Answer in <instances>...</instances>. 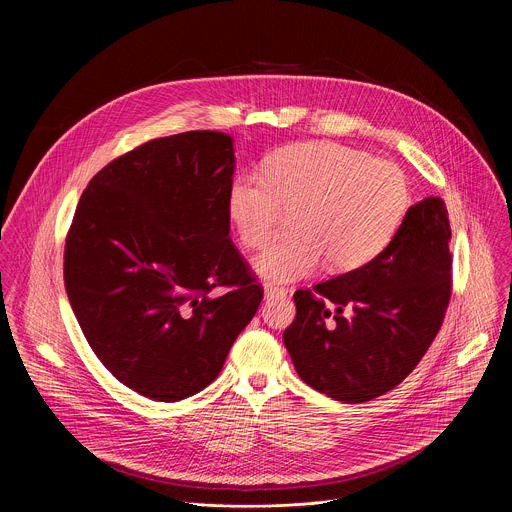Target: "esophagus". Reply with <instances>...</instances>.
<instances>
[{
  "label": "esophagus",
  "mask_w": 512,
  "mask_h": 512,
  "mask_svg": "<svg viewBox=\"0 0 512 512\" xmlns=\"http://www.w3.org/2000/svg\"><path fill=\"white\" fill-rule=\"evenodd\" d=\"M263 294H265V298L267 300H271V298H283L287 291L283 289V287H277V285H273V283H265V287H263Z\"/></svg>",
  "instance_id": "obj_1"
}]
</instances>
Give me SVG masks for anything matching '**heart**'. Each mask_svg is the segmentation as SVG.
<instances>
[{
  "instance_id": "1",
  "label": "heart",
  "mask_w": 512,
  "mask_h": 512,
  "mask_svg": "<svg viewBox=\"0 0 512 512\" xmlns=\"http://www.w3.org/2000/svg\"><path fill=\"white\" fill-rule=\"evenodd\" d=\"M409 206L403 172L385 160L334 141H304L277 150L265 176H235L227 212L239 241L263 247L283 212L291 239L267 247L253 269L271 283L310 277L326 261L330 273L369 265L393 241Z\"/></svg>"
}]
</instances>
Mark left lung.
I'll return each instance as SVG.
<instances>
[{
    "mask_svg": "<svg viewBox=\"0 0 512 512\" xmlns=\"http://www.w3.org/2000/svg\"><path fill=\"white\" fill-rule=\"evenodd\" d=\"M450 221L442 198L413 204L389 247L369 265L298 289L283 332L312 389L364 403L395 389L440 332L452 296Z\"/></svg>",
    "mask_w": 512,
    "mask_h": 512,
    "instance_id": "8db88e82",
    "label": "left lung"
}]
</instances>
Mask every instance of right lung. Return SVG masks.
I'll return each instance as SVG.
<instances>
[{"mask_svg": "<svg viewBox=\"0 0 512 512\" xmlns=\"http://www.w3.org/2000/svg\"><path fill=\"white\" fill-rule=\"evenodd\" d=\"M233 174L231 135L160 137L107 164L72 218V312L105 369L148 399L174 403L208 387L263 300L229 239Z\"/></svg>", "mask_w": 512, "mask_h": 512, "instance_id": "1", "label": "right lung"}]
</instances>
